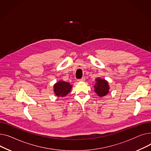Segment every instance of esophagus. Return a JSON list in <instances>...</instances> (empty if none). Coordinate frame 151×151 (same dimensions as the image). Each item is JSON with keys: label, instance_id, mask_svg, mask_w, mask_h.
<instances>
[{"label": "esophagus", "instance_id": "34e87169", "mask_svg": "<svg viewBox=\"0 0 151 151\" xmlns=\"http://www.w3.org/2000/svg\"><path fill=\"white\" fill-rule=\"evenodd\" d=\"M85 81V77H82V78L78 80V82H84Z\"/></svg>", "mask_w": 151, "mask_h": 151}]
</instances>
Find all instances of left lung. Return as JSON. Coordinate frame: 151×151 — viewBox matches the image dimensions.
<instances>
[{
    "label": "left lung",
    "instance_id": "8db88e82",
    "mask_svg": "<svg viewBox=\"0 0 151 151\" xmlns=\"http://www.w3.org/2000/svg\"><path fill=\"white\" fill-rule=\"evenodd\" d=\"M94 91L100 97L105 96L109 93V85L107 81L100 78H96Z\"/></svg>",
    "mask_w": 151,
    "mask_h": 151
}]
</instances>
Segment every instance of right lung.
I'll return each mask as SVG.
<instances>
[{
    "label": "right lung",
    "instance_id": "right-lung-1",
    "mask_svg": "<svg viewBox=\"0 0 151 151\" xmlns=\"http://www.w3.org/2000/svg\"><path fill=\"white\" fill-rule=\"evenodd\" d=\"M72 88V85L69 83L60 81L54 85V90L55 94L58 97H65Z\"/></svg>",
    "mask_w": 151,
    "mask_h": 151
}]
</instances>
